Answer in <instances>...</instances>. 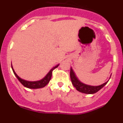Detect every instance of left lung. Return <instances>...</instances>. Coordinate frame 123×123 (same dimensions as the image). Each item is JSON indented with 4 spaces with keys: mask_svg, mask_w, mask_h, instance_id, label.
I'll return each mask as SVG.
<instances>
[{
    "mask_svg": "<svg viewBox=\"0 0 123 123\" xmlns=\"http://www.w3.org/2000/svg\"><path fill=\"white\" fill-rule=\"evenodd\" d=\"M70 78H71V82H72L73 85L76 89L77 91L80 92H82V93L87 94H95V93L97 92L102 87H104L108 81L107 82H105L104 84L100 86H91L86 85V84H84L82 83V82L79 81V79L76 78L74 73L73 72L71 68V69H70Z\"/></svg>",
    "mask_w": 123,
    "mask_h": 123,
    "instance_id": "left-lung-1",
    "label": "left lung"
}]
</instances>
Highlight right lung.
I'll list each match as a JSON object with an SVG mask.
<instances>
[{"label":"right lung","instance_id":"1","mask_svg":"<svg viewBox=\"0 0 123 123\" xmlns=\"http://www.w3.org/2000/svg\"><path fill=\"white\" fill-rule=\"evenodd\" d=\"M58 65H56V66H55V67H54V68H52L50 71L49 72V73L47 74L44 78H43V79L40 80V81H34V82L25 81V80L22 79L21 78H19L18 75L16 74V73H15V71H14V69H13L12 66V70L13 71L14 74L16 76L17 79L19 80V82H21L24 86L26 87L27 88H29V89H39V88H42V87H45V86H46L49 82L51 78H52V71H53V70H54L55 68H57V67H58Z\"/></svg>","mask_w":123,"mask_h":123}]
</instances>
